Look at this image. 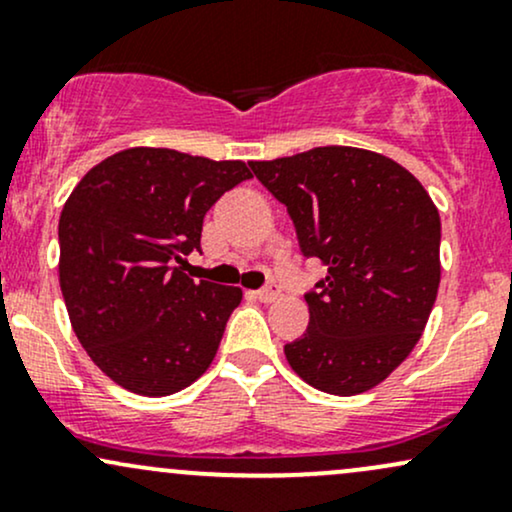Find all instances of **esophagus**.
<instances>
[{
    "instance_id": "esophagus-1",
    "label": "esophagus",
    "mask_w": 512,
    "mask_h": 512,
    "mask_svg": "<svg viewBox=\"0 0 512 512\" xmlns=\"http://www.w3.org/2000/svg\"><path fill=\"white\" fill-rule=\"evenodd\" d=\"M279 296H281V289H279V286H276V284H269L267 289L255 291V298H260L262 303H274Z\"/></svg>"
}]
</instances>
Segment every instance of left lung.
<instances>
[{
    "label": "left lung",
    "instance_id": "left-lung-1",
    "mask_svg": "<svg viewBox=\"0 0 512 512\" xmlns=\"http://www.w3.org/2000/svg\"><path fill=\"white\" fill-rule=\"evenodd\" d=\"M327 276L305 293L308 330L284 346L315 390L361 395L411 354L440 284V216L407 168L354 146L252 161Z\"/></svg>",
    "mask_w": 512,
    "mask_h": 512
}]
</instances>
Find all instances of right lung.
<instances>
[{
    "label": "right lung",
    "instance_id": "add662e5",
    "mask_svg": "<svg viewBox=\"0 0 512 512\" xmlns=\"http://www.w3.org/2000/svg\"><path fill=\"white\" fill-rule=\"evenodd\" d=\"M252 173L134 146L81 178L60 216V286L74 334L117 385L144 397L185 390L214 361L238 286L192 281L204 214Z\"/></svg>",
    "mask_w": 512,
    "mask_h": 512
}]
</instances>
